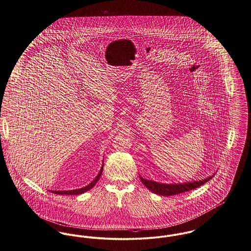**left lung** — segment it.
Returning <instances> with one entry per match:
<instances>
[{"mask_svg":"<svg viewBox=\"0 0 251 251\" xmlns=\"http://www.w3.org/2000/svg\"><path fill=\"white\" fill-rule=\"evenodd\" d=\"M142 183L152 192L157 194V195H161V196H173V195H177V194L183 193V192H187L190 190H193L195 188H198L199 186H201L202 184H204L205 182H207L210 178H212L211 176L206 177L202 180H199V181H193V182H187V183H175V184H164V183H159V182H155L152 180H147L143 177H141L139 176Z\"/></svg>","mask_w":251,"mask_h":251,"instance_id":"left-lung-1","label":"left lung"}]
</instances>
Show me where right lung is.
I'll use <instances>...</instances> for the list:
<instances>
[{"label":"right lung","instance_id":"1","mask_svg":"<svg viewBox=\"0 0 251 251\" xmlns=\"http://www.w3.org/2000/svg\"><path fill=\"white\" fill-rule=\"evenodd\" d=\"M102 171H103V166H102L101 170L99 171V173L97 175V177L89 185H87V186H85L83 188L75 189V190H69V191H51V192L54 194H60V195H79V194L85 193V192L89 191L90 189H92L96 185V183L98 181V179L100 178V176L102 174Z\"/></svg>","mask_w":251,"mask_h":251}]
</instances>
